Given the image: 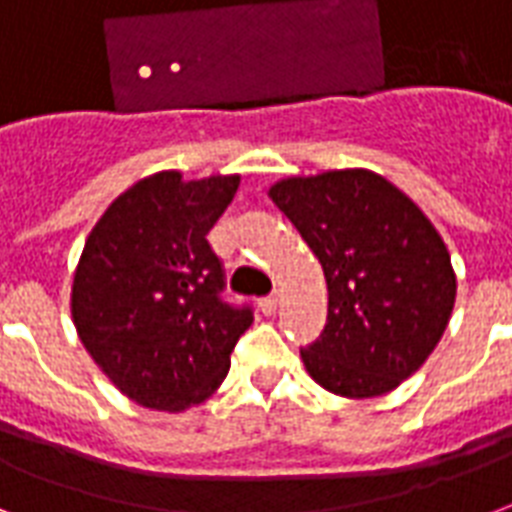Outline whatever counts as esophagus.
<instances>
[{"instance_id": "34e87169", "label": "esophagus", "mask_w": 512, "mask_h": 512, "mask_svg": "<svg viewBox=\"0 0 512 512\" xmlns=\"http://www.w3.org/2000/svg\"><path fill=\"white\" fill-rule=\"evenodd\" d=\"M276 306H279V295H268V298L260 300V311H263V314H273Z\"/></svg>"}]
</instances>
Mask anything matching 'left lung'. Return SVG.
Segmentation results:
<instances>
[{"label": "left lung", "instance_id": "1", "mask_svg": "<svg viewBox=\"0 0 512 512\" xmlns=\"http://www.w3.org/2000/svg\"><path fill=\"white\" fill-rule=\"evenodd\" d=\"M268 195L325 271L327 325L300 349L308 376L351 400L397 389L454 311L456 273L435 225L368 169L287 177Z\"/></svg>", "mask_w": 512, "mask_h": 512}]
</instances>
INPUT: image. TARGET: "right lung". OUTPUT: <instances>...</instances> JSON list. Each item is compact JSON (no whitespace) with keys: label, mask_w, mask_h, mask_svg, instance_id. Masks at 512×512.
Instances as JSON below:
<instances>
[{"label":"right lung","mask_w":512,"mask_h":512,"mask_svg":"<svg viewBox=\"0 0 512 512\" xmlns=\"http://www.w3.org/2000/svg\"><path fill=\"white\" fill-rule=\"evenodd\" d=\"M239 182L158 171L117 195L85 241L74 327L109 381L144 408L179 413L212 397L252 325V308L222 300L225 273L206 239Z\"/></svg>","instance_id":"right-lung-1"}]
</instances>
